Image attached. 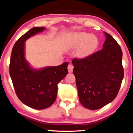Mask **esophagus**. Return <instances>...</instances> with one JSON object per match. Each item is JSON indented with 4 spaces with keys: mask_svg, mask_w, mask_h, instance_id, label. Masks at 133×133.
<instances>
[{
    "mask_svg": "<svg viewBox=\"0 0 133 133\" xmlns=\"http://www.w3.org/2000/svg\"><path fill=\"white\" fill-rule=\"evenodd\" d=\"M73 68H74V66H73L71 64H69L68 66V72L69 73H71L73 71Z\"/></svg>",
    "mask_w": 133,
    "mask_h": 133,
    "instance_id": "obj_1",
    "label": "esophagus"
}]
</instances>
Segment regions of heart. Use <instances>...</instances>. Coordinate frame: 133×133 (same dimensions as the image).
Returning a JSON list of instances; mask_svg holds the SVG:
<instances>
[{
    "instance_id": "heart-1",
    "label": "heart",
    "mask_w": 133,
    "mask_h": 133,
    "mask_svg": "<svg viewBox=\"0 0 133 133\" xmlns=\"http://www.w3.org/2000/svg\"><path fill=\"white\" fill-rule=\"evenodd\" d=\"M98 45L96 36L90 35L85 32L75 34L71 37L69 43L70 48L78 47L77 54L80 57H85L94 52Z\"/></svg>"
}]
</instances>
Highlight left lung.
I'll return each instance as SVG.
<instances>
[{
    "mask_svg": "<svg viewBox=\"0 0 133 133\" xmlns=\"http://www.w3.org/2000/svg\"><path fill=\"white\" fill-rule=\"evenodd\" d=\"M104 34L103 49L72 60L79 100L90 110H98L113 101L124 77L121 48L111 35Z\"/></svg>",
    "mask_w": 133,
    "mask_h": 133,
    "instance_id": "left-lung-1",
    "label": "left lung"
}]
</instances>
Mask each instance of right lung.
Here are the masks:
<instances>
[{"instance_id": "right-lung-1", "label": "right lung", "mask_w": 133, "mask_h": 133, "mask_svg": "<svg viewBox=\"0 0 133 133\" xmlns=\"http://www.w3.org/2000/svg\"><path fill=\"white\" fill-rule=\"evenodd\" d=\"M34 27L15 42L10 57L9 72L17 97L23 104L36 110L50 107L57 98L58 84L68 74V62L59 66L32 68L25 58V42L43 31Z\"/></svg>"}]
</instances>
